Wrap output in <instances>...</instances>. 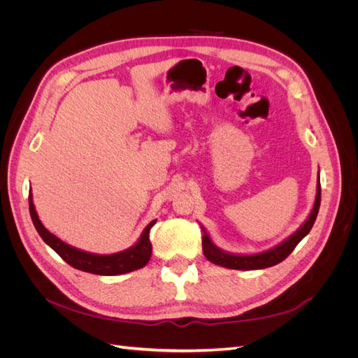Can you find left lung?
<instances>
[{"mask_svg":"<svg viewBox=\"0 0 358 358\" xmlns=\"http://www.w3.org/2000/svg\"><path fill=\"white\" fill-rule=\"evenodd\" d=\"M320 203H321V183H320V171H318V178H317V194H315V201H313L312 209L308 215V218L305 220L299 229L289 234L285 239L266 249V251L262 252H255V254H234V252H229L224 251L220 246H216L213 243V241L210 239V236L208 233V230L200 224V229L203 231V254L204 257L209 259L210 263L218 264L221 267H227V268H234V270H259V268H267L272 267L284 259L292 252L303 237H306L308 233L310 231L313 222L317 220V215L320 210Z\"/></svg>","mask_w":358,"mask_h":358,"instance_id":"left-lung-1","label":"left lung"}]
</instances>
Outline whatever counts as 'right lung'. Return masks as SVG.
I'll return each mask as SVG.
<instances>
[{"label":"right lung","instance_id":"right-lung-1","mask_svg":"<svg viewBox=\"0 0 358 358\" xmlns=\"http://www.w3.org/2000/svg\"><path fill=\"white\" fill-rule=\"evenodd\" d=\"M29 213L32 224H34L36 230L38 231L40 237L45 241L46 245H49L53 251H55L64 262L73 266L74 268L82 270V272H88L94 275H103V276H115V275H124L129 273L133 270L142 268L148 264L150 255H152V245L149 241V231L155 225L157 220L150 221L145 230L140 234L137 242L129 246L121 252L115 254H94L83 251V249L74 248L59 237H57L53 233H50L45 225L41 224L34 201H32V194H29Z\"/></svg>","mask_w":358,"mask_h":358}]
</instances>
